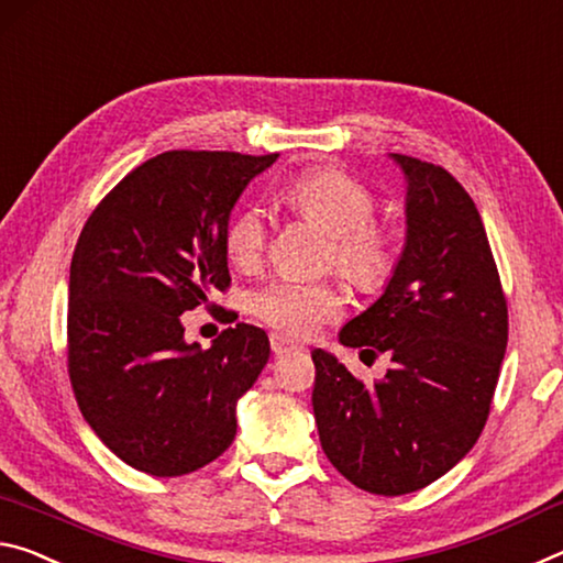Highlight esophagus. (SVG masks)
Wrapping results in <instances>:
<instances>
[{
	"instance_id": "obj_1",
	"label": "esophagus",
	"mask_w": 563,
	"mask_h": 563,
	"mask_svg": "<svg viewBox=\"0 0 563 563\" xmlns=\"http://www.w3.org/2000/svg\"><path fill=\"white\" fill-rule=\"evenodd\" d=\"M269 344H272V352H274L276 356L287 354V352H291V349H299L297 344L291 342V339L282 336V334H272V336H269Z\"/></svg>"
}]
</instances>
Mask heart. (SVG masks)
I'll use <instances>...</instances> for the list:
<instances>
[{"mask_svg": "<svg viewBox=\"0 0 563 563\" xmlns=\"http://www.w3.org/2000/svg\"><path fill=\"white\" fill-rule=\"evenodd\" d=\"M299 217L314 221L331 236L327 262L362 289L384 284L394 269V242L374 224V197L362 181L339 169H311L284 191ZM269 219L262 207H246L229 221L224 249L234 266L252 272L264 260ZM254 314L287 336L307 339L342 314L344 297L331 282L274 279L254 294Z\"/></svg>", "mask_w": 563, "mask_h": 563, "instance_id": "heart-1", "label": "heart"}]
</instances>
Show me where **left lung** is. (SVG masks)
I'll list each match as a JSON object with an SVG mask.
<instances>
[{"instance_id":"obj_1","label":"left lung","mask_w":563,"mask_h":563,"mask_svg":"<svg viewBox=\"0 0 563 563\" xmlns=\"http://www.w3.org/2000/svg\"><path fill=\"white\" fill-rule=\"evenodd\" d=\"M407 179V242L384 294L339 342L391 356L364 384L314 349V419L336 472L379 496L419 492L472 451L489 417L509 314L478 209L446 169L389 154Z\"/></svg>"}]
</instances>
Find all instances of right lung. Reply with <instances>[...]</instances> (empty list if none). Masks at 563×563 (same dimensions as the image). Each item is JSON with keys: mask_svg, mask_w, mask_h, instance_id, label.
Instances as JSON below:
<instances>
[{"mask_svg": "<svg viewBox=\"0 0 563 563\" xmlns=\"http://www.w3.org/2000/svg\"><path fill=\"white\" fill-rule=\"evenodd\" d=\"M279 154L164 152L99 201L69 269L67 356L81 417L124 464L181 476L236 434V401L269 336L236 324L201 349L181 314L232 282L224 234L246 184Z\"/></svg>", "mask_w": 563, "mask_h": 563, "instance_id": "1", "label": "right lung"}]
</instances>
